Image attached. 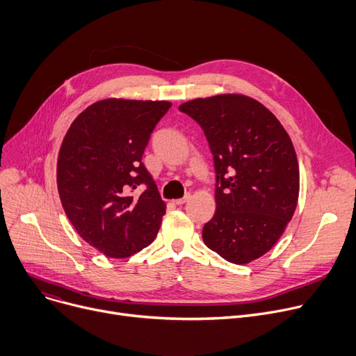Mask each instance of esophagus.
I'll return each instance as SVG.
<instances>
[{
  "label": "esophagus",
  "mask_w": 356,
  "mask_h": 356,
  "mask_svg": "<svg viewBox=\"0 0 356 356\" xmlns=\"http://www.w3.org/2000/svg\"><path fill=\"white\" fill-rule=\"evenodd\" d=\"M191 197H192L191 195H186L184 197H181V199H177V200H176L175 203H176L177 206H181V204H184L186 202H188V200H191Z\"/></svg>",
  "instance_id": "obj_1"
}]
</instances>
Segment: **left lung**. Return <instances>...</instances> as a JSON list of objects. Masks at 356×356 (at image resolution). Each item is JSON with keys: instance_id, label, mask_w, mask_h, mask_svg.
Masks as SVG:
<instances>
[{"instance_id": "1", "label": "left lung", "mask_w": 356, "mask_h": 356, "mask_svg": "<svg viewBox=\"0 0 356 356\" xmlns=\"http://www.w3.org/2000/svg\"><path fill=\"white\" fill-rule=\"evenodd\" d=\"M179 110L200 124L215 163L216 211L203 242L230 264H249L275 246L295 213L292 140L272 111L243 94L195 99Z\"/></svg>"}]
</instances>
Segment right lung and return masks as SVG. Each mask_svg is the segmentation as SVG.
Wrapping results in <instances>:
<instances>
[{"label": "right lung", "mask_w": 356, "mask_h": 356, "mask_svg": "<svg viewBox=\"0 0 356 356\" xmlns=\"http://www.w3.org/2000/svg\"><path fill=\"white\" fill-rule=\"evenodd\" d=\"M169 102L107 99L71 123L57 160L63 209L81 238L108 257L123 259L157 236L165 203L141 161ZM145 187L140 197L131 192Z\"/></svg>", "instance_id": "obj_1"}]
</instances>
